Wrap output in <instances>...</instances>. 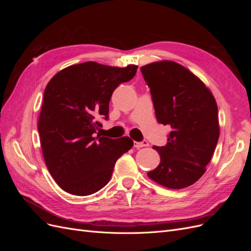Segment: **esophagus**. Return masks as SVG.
Masks as SVG:
<instances>
[{"instance_id": "1", "label": "esophagus", "mask_w": 251, "mask_h": 251, "mask_svg": "<svg viewBox=\"0 0 251 251\" xmlns=\"http://www.w3.org/2000/svg\"><path fill=\"white\" fill-rule=\"evenodd\" d=\"M149 143L147 140H143L141 142H137V141H134V148L136 149H139V148H143V147H148Z\"/></svg>"}]
</instances>
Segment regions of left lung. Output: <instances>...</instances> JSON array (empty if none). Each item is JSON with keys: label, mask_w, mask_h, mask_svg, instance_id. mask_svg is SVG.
Wrapping results in <instances>:
<instances>
[{"label": "left lung", "mask_w": 251, "mask_h": 251, "mask_svg": "<svg viewBox=\"0 0 251 251\" xmlns=\"http://www.w3.org/2000/svg\"><path fill=\"white\" fill-rule=\"evenodd\" d=\"M151 89L156 118L171 132L164 147H154L160 163L148 176L172 189L184 188L206 171L220 136L214 95L194 73L172 60L141 67Z\"/></svg>", "instance_id": "obj_1"}]
</instances>
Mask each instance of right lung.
<instances>
[{"instance_id": "right-lung-1", "label": "right lung", "mask_w": 251, "mask_h": 251, "mask_svg": "<svg viewBox=\"0 0 251 251\" xmlns=\"http://www.w3.org/2000/svg\"><path fill=\"white\" fill-rule=\"evenodd\" d=\"M138 66L111 67L86 62L67 67L45 89L37 130L49 173L65 192L88 196L108 184L117 159L133 140L96 136L109 118L111 96L121 82L131 80Z\"/></svg>"}]
</instances>
